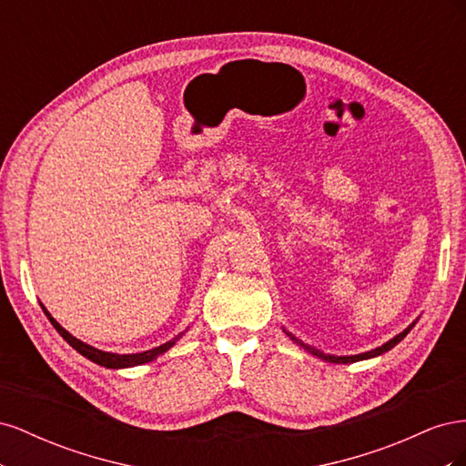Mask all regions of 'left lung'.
Masks as SVG:
<instances>
[{
    "label": "left lung",
    "instance_id": "1",
    "mask_svg": "<svg viewBox=\"0 0 466 466\" xmlns=\"http://www.w3.org/2000/svg\"><path fill=\"white\" fill-rule=\"evenodd\" d=\"M414 324H416V320L412 322V324H408V327L400 332V334H397L394 338H390L389 342H385L383 346H379V348H375V350H370V351H363V354H356V356H334V354H324V351H320V350H317V348H313V346H309V344H303L299 338H295L291 332H288L286 329H284V332L291 338V340L298 344V346H301L303 350H307L309 354H313V356H317V358H320L322 361H329V363H356V361H363V360H371V358H377V356H383L385 351H389V350H392L394 346H397L402 338L410 332L412 329H414Z\"/></svg>",
    "mask_w": 466,
    "mask_h": 466
}]
</instances>
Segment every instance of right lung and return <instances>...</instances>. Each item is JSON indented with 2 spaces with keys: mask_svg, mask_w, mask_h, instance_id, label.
Returning a JSON list of instances; mask_svg holds the SVG:
<instances>
[{
  "mask_svg": "<svg viewBox=\"0 0 466 466\" xmlns=\"http://www.w3.org/2000/svg\"><path fill=\"white\" fill-rule=\"evenodd\" d=\"M40 307H42V311H45V315L48 317V320L52 322V327L60 332V336L64 338V340L72 346L76 351H79V354L83 356V358H87V360H91L93 363H96V365H103V368H108V370H126V368H136V365H144V363H149V361H153V360H157L161 354H165L167 350H171L180 338H182V334L185 332H180V334H177L173 340H168V342H165V344H161V346H157V348H151V350H146V351H137V354H112V351H103V350H98V348H93V346H89V344H86V342H81L79 338H76L74 334H69L62 324L56 320L50 313H48V309L40 303Z\"/></svg>",
  "mask_w": 466,
  "mask_h": 466,
  "instance_id": "1",
  "label": "right lung"
}]
</instances>
